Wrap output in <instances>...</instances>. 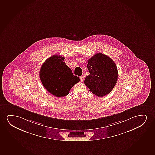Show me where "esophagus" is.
Listing matches in <instances>:
<instances>
[{"label":"esophagus","mask_w":155,"mask_h":155,"mask_svg":"<svg viewBox=\"0 0 155 155\" xmlns=\"http://www.w3.org/2000/svg\"><path fill=\"white\" fill-rule=\"evenodd\" d=\"M79 78H80V79H81V81H84V77L83 76H81L79 77Z\"/></svg>","instance_id":"34e87169"}]
</instances>
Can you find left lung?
<instances>
[{
	"label": "left lung",
	"instance_id": "obj_1",
	"mask_svg": "<svg viewBox=\"0 0 155 155\" xmlns=\"http://www.w3.org/2000/svg\"><path fill=\"white\" fill-rule=\"evenodd\" d=\"M87 68L90 74L84 79L89 91L98 97L108 94L114 88L118 78L116 65L106 54L97 53L89 59Z\"/></svg>",
	"mask_w": 155,
	"mask_h": 155
}]
</instances>
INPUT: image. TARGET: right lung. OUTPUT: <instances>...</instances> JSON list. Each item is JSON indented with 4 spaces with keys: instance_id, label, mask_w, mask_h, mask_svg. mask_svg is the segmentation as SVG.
Here are the masks:
<instances>
[{
    "instance_id": "obj_1",
    "label": "right lung",
    "mask_w": 155,
    "mask_h": 155,
    "mask_svg": "<svg viewBox=\"0 0 155 155\" xmlns=\"http://www.w3.org/2000/svg\"><path fill=\"white\" fill-rule=\"evenodd\" d=\"M63 57L54 54L45 61L40 68L39 77L45 88L58 97L67 96L80 79L74 76Z\"/></svg>"
}]
</instances>
